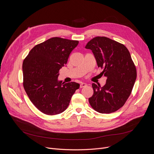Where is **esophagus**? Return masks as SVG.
<instances>
[{
	"label": "esophagus",
	"instance_id": "34e87169",
	"mask_svg": "<svg viewBox=\"0 0 154 154\" xmlns=\"http://www.w3.org/2000/svg\"><path fill=\"white\" fill-rule=\"evenodd\" d=\"M87 86V84L86 83H82L80 84V88H84V87H86Z\"/></svg>",
	"mask_w": 154,
	"mask_h": 154
}]
</instances>
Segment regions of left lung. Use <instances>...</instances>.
<instances>
[{"mask_svg":"<svg viewBox=\"0 0 154 154\" xmlns=\"http://www.w3.org/2000/svg\"><path fill=\"white\" fill-rule=\"evenodd\" d=\"M91 49L101 74L106 77L104 86L92 84L93 95L89 98L91 107L100 113H113L125 103L137 79V69L127 48L105 36L91 39L85 46Z\"/></svg>","mask_w":154,"mask_h":154,"instance_id":"1","label":"left lung"}]
</instances>
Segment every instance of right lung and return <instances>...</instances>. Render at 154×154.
Wrapping results in <instances>:
<instances>
[{
    "label": "right lung",
    "instance_id": "add662e5",
    "mask_svg": "<svg viewBox=\"0 0 154 154\" xmlns=\"http://www.w3.org/2000/svg\"><path fill=\"white\" fill-rule=\"evenodd\" d=\"M79 41L54 37L36 45L23 63L24 88L33 104L48 115L66 109L80 85L58 80L59 70L67 63Z\"/></svg>",
    "mask_w": 154,
    "mask_h": 154
}]
</instances>
